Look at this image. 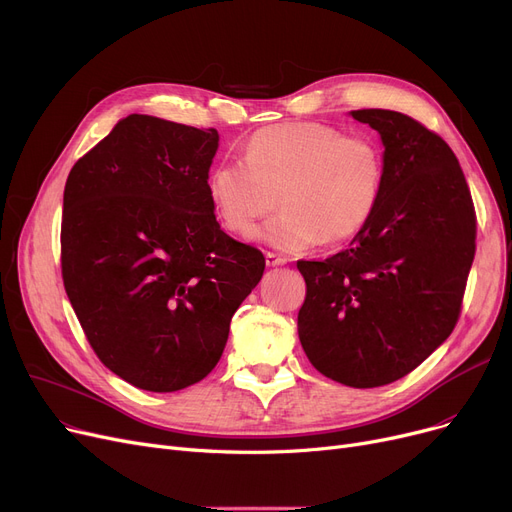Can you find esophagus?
<instances>
[{
  "label": "esophagus",
  "mask_w": 512,
  "mask_h": 512,
  "mask_svg": "<svg viewBox=\"0 0 512 512\" xmlns=\"http://www.w3.org/2000/svg\"><path fill=\"white\" fill-rule=\"evenodd\" d=\"M264 258H266V266H283V264H287V258H283L279 254H273V252H268Z\"/></svg>",
  "instance_id": "1"
}]
</instances>
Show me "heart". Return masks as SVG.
Here are the masks:
<instances>
[{"label":"heart","instance_id":"b5f03b06","mask_svg":"<svg viewBox=\"0 0 512 512\" xmlns=\"http://www.w3.org/2000/svg\"><path fill=\"white\" fill-rule=\"evenodd\" d=\"M384 173V150L374 138L289 122L258 130L244 161L217 163L206 175V192L221 223L244 237L256 233L277 196L283 210L258 237L297 252L362 231L380 202Z\"/></svg>","mask_w":512,"mask_h":512}]
</instances>
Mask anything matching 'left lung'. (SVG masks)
<instances>
[{
    "label": "left lung",
    "mask_w": 512,
    "mask_h": 512,
    "mask_svg": "<svg viewBox=\"0 0 512 512\" xmlns=\"http://www.w3.org/2000/svg\"><path fill=\"white\" fill-rule=\"evenodd\" d=\"M380 134L384 190L347 250L297 260V333L312 366L374 388L415 370L453 333L475 256V210L450 146L409 115L349 113Z\"/></svg>",
    "instance_id": "8db88e82"
}]
</instances>
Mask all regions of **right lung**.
I'll return each instance as SVG.
<instances>
[{
  "label": "right lung",
  "mask_w": 512,
  "mask_h": 512,
  "mask_svg": "<svg viewBox=\"0 0 512 512\" xmlns=\"http://www.w3.org/2000/svg\"><path fill=\"white\" fill-rule=\"evenodd\" d=\"M217 130L132 113L72 167L62 275L101 362L150 393L200 382L264 273L217 223L206 175Z\"/></svg>",
  "instance_id": "obj_1"
}]
</instances>
